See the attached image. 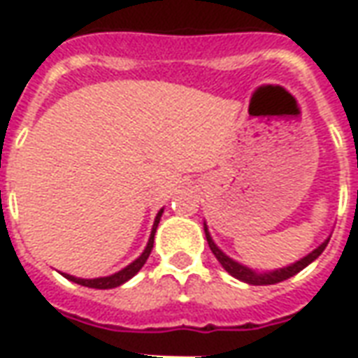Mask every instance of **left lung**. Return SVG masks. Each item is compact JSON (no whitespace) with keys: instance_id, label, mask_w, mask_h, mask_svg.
Here are the masks:
<instances>
[{"instance_id":"left-lung-1","label":"left lung","mask_w":358,"mask_h":358,"mask_svg":"<svg viewBox=\"0 0 358 358\" xmlns=\"http://www.w3.org/2000/svg\"><path fill=\"white\" fill-rule=\"evenodd\" d=\"M205 236H207V243H209L213 255L217 257L218 263L222 264V268H224L228 274H232L234 278H238V280H241V282H245V284H251V285L278 284V282H284V280H287V278L295 276L297 272H301V270L305 268V266H308V264L313 263L315 259H318V257L322 255V251L326 249V245H328V241H330V238H328V240L324 241V243H320V245H318L315 251H310L307 257H303L301 261L289 264V266L272 270V272H255V270H251V268H248V266H243V264L236 263L234 259H230L228 255H224V253H222V251L217 248V243L213 241V238H210L207 224H205Z\"/></svg>"}]
</instances>
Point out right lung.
<instances>
[{
    "label": "right lung",
    "mask_w": 358,
    "mask_h": 358,
    "mask_svg": "<svg viewBox=\"0 0 358 358\" xmlns=\"http://www.w3.org/2000/svg\"><path fill=\"white\" fill-rule=\"evenodd\" d=\"M161 215H163V209L157 213L155 217V222H153V228H151V236H149V241H148V248L143 249V253H141L134 263H130L126 268L118 270L115 274H110V276H105V278H94V280H84V278H76V276H71V274H63L66 280H71L74 284H80V285H86V287H95V289H110V287H118V285H122L124 282H128L130 278L136 276L140 268L145 264L148 261L149 253H151V249H153V240H155V232H157V226H159V220H161Z\"/></svg>",
    "instance_id": "obj_1"
}]
</instances>
